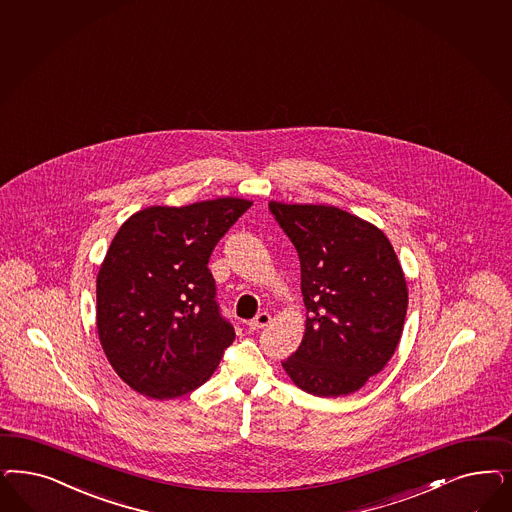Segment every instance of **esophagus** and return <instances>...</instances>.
<instances>
[{
  "instance_id": "obj_1",
  "label": "esophagus",
  "mask_w": 512,
  "mask_h": 512,
  "mask_svg": "<svg viewBox=\"0 0 512 512\" xmlns=\"http://www.w3.org/2000/svg\"><path fill=\"white\" fill-rule=\"evenodd\" d=\"M271 322V314L269 313H258L250 322H248V328L252 331L264 330L265 326Z\"/></svg>"
}]
</instances>
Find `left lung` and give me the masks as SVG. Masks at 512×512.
Instances as JSON below:
<instances>
[{"mask_svg": "<svg viewBox=\"0 0 512 512\" xmlns=\"http://www.w3.org/2000/svg\"><path fill=\"white\" fill-rule=\"evenodd\" d=\"M294 243L307 309L305 335L282 362L297 388L348 396L390 362L403 333L409 292L388 237L331 205L271 201Z\"/></svg>", "mask_w": 512, "mask_h": 512, "instance_id": "8db88e82", "label": "left lung"}]
</instances>
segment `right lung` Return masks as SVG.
Here are the masks:
<instances>
[{
    "mask_svg": "<svg viewBox=\"0 0 512 512\" xmlns=\"http://www.w3.org/2000/svg\"><path fill=\"white\" fill-rule=\"evenodd\" d=\"M252 201L154 205L130 216L96 281L99 343L116 375L152 399L196 390L235 339L215 301L209 258Z\"/></svg>",
    "mask_w": 512,
    "mask_h": 512,
    "instance_id": "1",
    "label": "right lung"
}]
</instances>
